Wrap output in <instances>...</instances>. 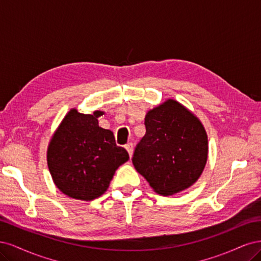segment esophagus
<instances>
[{"label": "esophagus", "mask_w": 261, "mask_h": 261, "mask_svg": "<svg viewBox=\"0 0 261 261\" xmlns=\"http://www.w3.org/2000/svg\"><path fill=\"white\" fill-rule=\"evenodd\" d=\"M125 149L127 150V152H128L129 156L132 158V155H133V151H134V146H133V143H128L127 145H125Z\"/></svg>", "instance_id": "34e87169"}]
</instances>
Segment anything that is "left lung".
Instances as JSON below:
<instances>
[{
  "instance_id": "obj_1",
  "label": "left lung",
  "mask_w": 261,
  "mask_h": 261,
  "mask_svg": "<svg viewBox=\"0 0 261 261\" xmlns=\"http://www.w3.org/2000/svg\"><path fill=\"white\" fill-rule=\"evenodd\" d=\"M146 135L137 144L133 164L153 191L179 193L199 178L208 158L202 124L175 100H167L147 113Z\"/></svg>"
}]
</instances>
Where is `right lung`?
<instances>
[{
    "label": "right lung",
    "mask_w": 261,
    "mask_h": 261,
    "mask_svg": "<svg viewBox=\"0 0 261 261\" xmlns=\"http://www.w3.org/2000/svg\"><path fill=\"white\" fill-rule=\"evenodd\" d=\"M102 112L66 114L48 148V167L62 193L75 199H96L108 189L115 170L129 159L113 133L99 126Z\"/></svg>",
    "instance_id": "right-lung-1"
}]
</instances>
